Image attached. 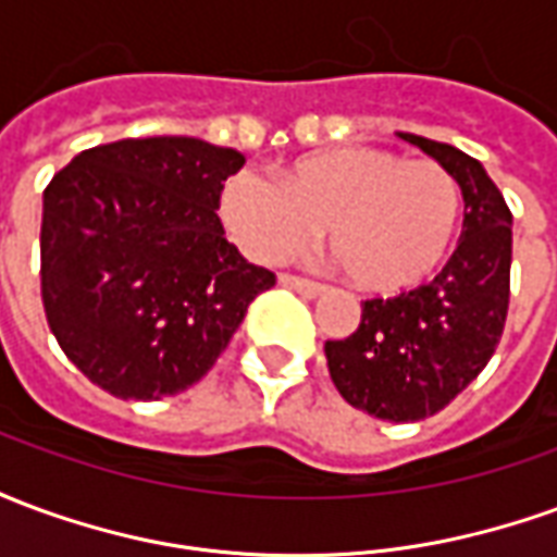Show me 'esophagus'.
<instances>
[{"mask_svg": "<svg viewBox=\"0 0 557 557\" xmlns=\"http://www.w3.org/2000/svg\"><path fill=\"white\" fill-rule=\"evenodd\" d=\"M280 283H283L286 289L301 292V295H307V298H315V295H322V292H325V286H322V283H313V280L298 277V274H280Z\"/></svg>", "mask_w": 557, "mask_h": 557, "instance_id": "1", "label": "esophagus"}]
</instances>
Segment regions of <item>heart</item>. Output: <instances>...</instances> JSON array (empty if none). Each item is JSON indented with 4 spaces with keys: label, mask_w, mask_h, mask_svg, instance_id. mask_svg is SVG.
I'll return each mask as SVG.
<instances>
[{
    "label": "heart",
    "mask_w": 557,
    "mask_h": 557,
    "mask_svg": "<svg viewBox=\"0 0 557 557\" xmlns=\"http://www.w3.org/2000/svg\"><path fill=\"white\" fill-rule=\"evenodd\" d=\"M459 208V184L442 163L375 146L307 154L283 184L242 170L220 194V218L253 259L283 262L327 226L343 274L379 295L411 289L442 265Z\"/></svg>",
    "instance_id": "heart-1"
}]
</instances>
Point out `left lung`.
<instances>
[{"instance_id":"obj_1","label":"left lung","mask_w":557,"mask_h":557,"mask_svg":"<svg viewBox=\"0 0 557 557\" xmlns=\"http://www.w3.org/2000/svg\"><path fill=\"white\" fill-rule=\"evenodd\" d=\"M399 137L456 178L466 199L462 235L432 283L397 298H367L358 331L327 339L325 358L349 406L406 423L454 403L502 343L510 307L513 214L480 160L447 143Z\"/></svg>"}]
</instances>
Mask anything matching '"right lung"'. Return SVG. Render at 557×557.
Instances as JSON below:
<instances>
[{
    "label": "right lung",
    "instance_id": "1",
    "mask_svg": "<svg viewBox=\"0 0 557 557\" xmlns=\"http://www.w3.org/2000/svg\"><path fill=\"white\" fill-rule=\"evenodd\" d=\"M244 154L194 137L79 151L44 190L41 301L71 363L119 399L182 394L277 277L218 218Z\"/></svg>",
    "mask_w": 557,
    "mask_h": 557
}]
</instances>
